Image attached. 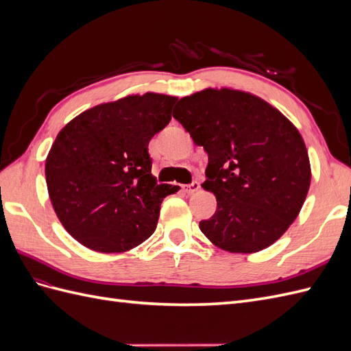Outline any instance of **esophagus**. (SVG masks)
I'll return each instance as SVG.
<instances>
[{
  "mask_svg": "<svg viewBox=\"0 0 351 351\" xmlns=\"http://www.w3.org/2000/svg\"><path fill=\"white\" fill-rule=\"evenodd\" d=\"M199 189H200V184H199L197 182H193L192 184H186V186H183L184 193H187V195H193V193H196Z\"/></svg>",
  "mask_w": 351,
  "mask_h": 351,
  "instance_id": "obj_1",
  "label": "esophagus"
}]
</instances>
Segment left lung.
<instances>
[{"label":"left lung","mask_w":351,"mask_h":351,"mask_svg":"<svg viewBox=\"0 0 351 351\" xmlns=\"http://www.w3.org/2000/svg\"><path fill=\"white\" fill-rule=\"evenodd\" d=\"M173 117L208 154L202 184L217 210L199 228L217 247L256 253L299 215L311 186L302 134L271 104L231 88H206L180 99Z\"/></svg>","instance_id":"left-lung-1"}]
</instances>
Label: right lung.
<instances>
[{
  "label": "right lung",
  "mask_w": 351,
  "mask_h": 351,
  "mask_svg": "<svg viewBox=\"0 0 351 351\" xmlns=\"http://www.w3.org/2000/svg\"><path fill=\"white\" fill-rule=\"evenodd\" d=\"M177 97L146 92L83 111L57 134L45 161L52 208L71 237L101 253L149 239L162 200L147 145L171 120Z\"/></svg>",
  "instance_id": "right-lung-1"
}]
</instances>
